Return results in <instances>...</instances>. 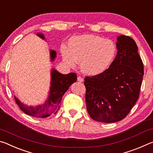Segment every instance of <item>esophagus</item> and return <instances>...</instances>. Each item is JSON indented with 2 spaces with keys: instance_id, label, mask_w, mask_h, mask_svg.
Returning <instances> with one entry per match:
<instances>
[{
  "instance_id": "34e87169",
  "label": "esophagus",
  "mask_w": 153,
  "mask_h": 153,
  "mask_svg": "<svg viewBox=\"0 0 153 153\" xmlns=\"http://www.w3.org/2000/svg\"><path fill=\"white\" fill-rule=\"evenodd\" d=\"M77 81H78L79 82H83V81H84V79H83L81 76H78L77 77Z\"/></svg>"
}]
</instances>
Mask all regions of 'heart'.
I'll return each instance as SVG.
<instances>
[{
  "label": "heart",
  "instance_id": "obj_1",
  "mask_svg": "<svg viewBox=\"0 0 153 153\" xmlns=\"http://www.w3.org/2000/svg\"><path fill=\"white\" fill-rule=\"evenodd\" d=\"M63 61L74 67L80 62L84 74L95 76L103 73L110 67L117 53L115 44L110 40L95 35L75 36L69 41V47L62 45Z\"/></svg>",
  "mask_w": 153,
  "mask_h": 153
}]
</instances>
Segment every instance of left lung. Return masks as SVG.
I'll return each mask as SVG.
<instances>
[{"mask_svg": "<svg viewBox=\"0 0 153 153\" xmlns=\"http://www.w3.org/2000/svg\"><path fill=\"white\" fill-rule=\"evenodd\" d=\"M113 63L103 73L86 76V104L92 119L104 123L122 120L139 97L144 65L132 38L121 35Z\"/></svg>", "mask_w": 153, "mask_h": 153, "instance_id": "left-lung-1", "label": "left lung"}]
</instances>
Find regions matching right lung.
<instances>
[{
  "mask_svg": "<svg viewBox=\"0 0 153 153\" xmlns=\"http://www.w3.org/2000/svg\"><path fill=\"white\" fill-rule=\"evenodd\" d=\"M37 36L42 39L45 40V37L42 33H38ZM51 59L53 61L56 58V53L55 51L51 50ZM51 81L50 92L48 98L45 104L37 106H27L22 103L20 100L14 97L17 105L20 109L25 114L39 118H45L49 117L51 114H55L59 110L61 105L62 97L69 89V86L76 82L77 80V75L76 73H70L68 74H62L59 71L53 69L51 71Z\"/></svg>",
  "mask_w": 153,
  "mask_h": 153,
  "instance_id": "1",
  "label": "right lung"
}]
</instances>
